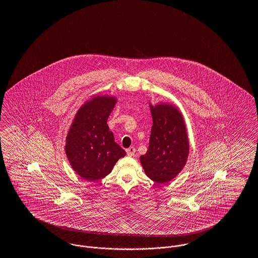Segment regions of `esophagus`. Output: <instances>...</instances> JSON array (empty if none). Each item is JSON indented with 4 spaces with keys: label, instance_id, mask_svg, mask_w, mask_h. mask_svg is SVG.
Instances as JSON below:
<instances>
[{
    "label": "esophagus",
    "instance_id": "esophagus-1",
    "mask_svg": "<svg viewBox=\"0 0 258 258\" xmlns=\"http://www.w3.org/2000/svg\"><path fill=\"white\" fill-rule=\"evenodd\" d=\"M135 151L136 150L135 147H130L128 149H126V154H127V156L133 157V156H135Z\"/></svg>",
    "mask_w": 258,
    "mask_h": 258
}]
</instances>
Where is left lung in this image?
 <instances>
[{"label":"left lung","mask_w":258,"mask_h":258,"mask_svg":"<svg viewBox=\"0 0 258 258\" xmlns=\"http://www.w3.org/2000/svg\"><path fill=\"white\" fill-rule=\"evenodd\" d=\"M153 125L147 153L140 157L148 177L165 184L183 169L188 156V139L183 116L171 104L150 105Z\"/></svg>","instance_id":"8db88e82"}]
</instances>
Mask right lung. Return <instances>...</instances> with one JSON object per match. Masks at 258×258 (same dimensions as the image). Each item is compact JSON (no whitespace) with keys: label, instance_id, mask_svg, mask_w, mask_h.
I'll return each mask as SVG.
<instances>
[{"label":"right lung","instance_id":"obj_1","mask_svg":"<svg viewBox=\"0 0 258 258\" xmlns=\"http://www.w3.org/2000/svg\"><path fill=\"white\" fill-rule=\"evenodd\" d=\"M116 100L98 96L87 101L76 113L67 136V157L74 171L87 181L104 178L125 156L107 124Z\"/></svg>","mask_w":258,"mask_h":258}]
</instances>
